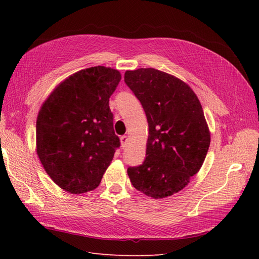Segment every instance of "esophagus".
<instances>
[{"mask_svg": "<svg viewBox=\"0 0 259 259\" xmlns=\"http://www.w3.org/2000/svg\"><path fill=\"white\" fill-rule=\"evenodd\" d=\"M127 140H128V138H127V136H122L121 137V145H122V147L124 148L125 147V145H126L127 144Z\"/></svg>", "mask_w": 259, "mask_h": 259, "instance_id": "1", "label": "esophagus"}]
</instances>
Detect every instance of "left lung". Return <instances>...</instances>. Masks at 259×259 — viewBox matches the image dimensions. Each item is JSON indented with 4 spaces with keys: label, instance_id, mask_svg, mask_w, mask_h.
<instances>
[{
    "label": "left lung",
    "instance_id": "8db88e82",
    "mask_svg": "<svg viewBox=\"0 0 259 259\" xmlns=\"http://www.w3.org/2000/svg\"><path fill=\"white\" fill-rule=\"evenodd\" d=\"M124 82L149 125L145 161L127 168L131 183L153 199L169 197L184 189L205 160L210 135L202 106L185 82L153 68L126 71Z\"/></svg>",
    "mask_w": 259,
    "mask_h": 259
}]
</instances>
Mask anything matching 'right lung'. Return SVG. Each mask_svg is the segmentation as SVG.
I'll return each instance as SVG.
<instances>
[{
	"label": "right lung",
	"mask_w": 259,
	"mask_h": 259,
	"mask_svg": "<svg viewBox=\"0 0 259 259\" xmlns=\"http://www.w3.org/2000/svg\"><path fill=\"white\" fill-rule=\"evenodd\" d=\"M121 81L103 66L77 71L45 100L36 120V152L49 176L70 193L95 189L120 138L109 98Z\"/></svg>",
	"instance_id": "obj_1"
}]
</instances>
